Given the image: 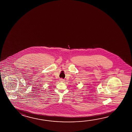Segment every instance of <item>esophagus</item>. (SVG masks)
Listing matches in <instances>:
<instances>
[{"instance_id": "esophagus-1", "label": "esophagus", "mask_w": 132, "mask_h": 132, "mask_svg": "<svg viewBox=\"0 0 132 132\" xmlns=\"http://www.w3.org/2000/svg\"><path fill=\"white\" fill-rule=\"evenodd\" d=\"M64 81V80L63 79V78H61L60 79V81Z\"/></svg>"}]
</instances>
